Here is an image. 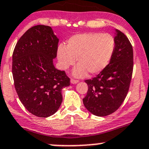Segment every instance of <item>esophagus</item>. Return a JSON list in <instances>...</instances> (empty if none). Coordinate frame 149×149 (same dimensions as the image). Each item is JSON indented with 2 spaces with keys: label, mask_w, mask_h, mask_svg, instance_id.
Segmentation results:
<instances>
[{
  "label": "esophagus",
  "mask_w": 149,
  "mask_h": 149,
  "mask_svg": "<svg viewBox=\"0 0 149 149\" xmlns=\"http://www.w3.org/2000/svg\"><path fill=\"white\" fill-rule=\"evenodd\" d=\"M70 82H71V84H77L78 82H79V80H76V79H72L71 80H70Z\"/></svg>",
  "instance_id": "34e87169"
}]
</instances>
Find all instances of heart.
Here are the masks:
<instances>
[{
	"instance_id": "1",
	"label": "heart",
	"mask_w": 149,
	"mask_h": 149,
	"mask_svg": "<svg viewBox=\"0 0 149 149\" xmlns=\"http://www.w3.org/2000/svg\"><path fill=\"white\" fill-rule=\"evenodd\" d=\"M115 40L111 35L101 33H87L72 36L66 47L59 46L58 58L63 69L73 65L77 58L79 65L73 70L76 77L100 73L111 59L115 50Z\"/></svg>"
}]
</instances>
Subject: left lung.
Segmentation results:
<instances>
[{
  "instance_id": "obj_1",
  "label": "left lung",
  "mask_w": 149,
  "mask_h": 149,
  "mask_svg": "<svg viewBox=\"0 0 149 149\" xmlns=\"http://www.w3.org/2000/svg\"><path fill=\"white\" fill-rule=\"evenodd\" d=\"M116 33L110 63L95 77L85 81L88 91L83 102L97 116H106L118 110L129 90L134 68L132 45L123 33L118 30Z\"/></svg>"
}]
</instances>
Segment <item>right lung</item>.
<instances>
[{
  "instance_id": "add662e5",
  "label": "right lung",
  "mask_w": 149,
  "mask_h": 149,
  "mask_svg": "<svg viewBox=\"0 0 149 149\" xmlns=\"http://www.w3.org/2000/svg\"><path fill=\"white\" fill-rule=\"evenodd\" d=\"M58 39L50 26L37 25L20 38L13 53L12 73L20 101L31 113L46 118L58 111L62 88L70 85L64 70L56 69Z\"/></svg>"
}]
</instances>
